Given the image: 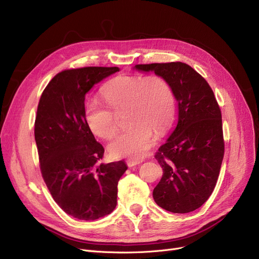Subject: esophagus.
I'll return each instance as SVG.
<instances>
[{
	"label": "esophagus",
	"mask_w": 259,
	"mask_h": 259,
	"mask_svg": "<svg viewBox=\"0 0 259 259\" xmlns=\"http://www.w3.org/2000/svg\"><path fill=\"white\" fill-rule=\"evenodd\" d=\"M141 162H142V159L128 158V159L126 160V164H127V166H128V167H133V166H135V165H138V164H140Z\"/></svg>",
	"instance_id": "esophagus-1"
}]
</instances>
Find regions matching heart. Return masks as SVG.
Instances as JSON below:
<instances>
[{
  "label": "heart",
  "mask_w": 259,
  "mask_h": 259,
  "mask_svg": "<svg viewBox=\"0 0 259 259\" xmlns=\"http://www.w3.org/2000/svg\"><path fill=\"white\" fill-rule=\"evenodd\" d=\"M109 107L92 103L87 111L89 127L104 139H110L119 130L117 115L127 111L132 126L109 145L115 157L138 158L153 145L155 131L162 134L171 125L176 102L171 85L158 75H122L115 77L103 89Z\"/></svg>",
  "instance_id": "heart-1"
}]
</instances>
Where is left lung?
<instances>
[{"label":"left lung","instance_id":"left-lung-1","mask_svg":"<svg viewBox=\"0 0 259 259\" xmlns=\"http://www.w3.org/2000/svg\"><path fill=\"white\" fill-rule=\"evenodd\" d=\"M135 68L164 77L179 110L176 128L154 155L163 176L153 198L167 211L192 212L211 196L224 157L219 103L207 80L189 64L169 62L137 64Z\"/></svg>","mask_w":259,"mask_h":259}]
</instances>
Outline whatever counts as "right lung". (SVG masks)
<instances>
[{
    "instance_id": "add662e5",
    "label": "right lung",
    "mask_w": 259,
    "mask_h": 259,
    "mask_svg": "<svg viewBox=\"0 0 259 259\" xmlns=\"http://www.w3.org/2000/svg\"><path fill=\"white\" fill-rule=\"evenodd\" d=\"M119 67L87 66L62 70L41 93L34 124L39 168L52 198L68 215L94 221L117 206L118 182L127 169L123 160L95 163L104 147L85 119L91 88Z\"/></svg>"
}]
</instances>
